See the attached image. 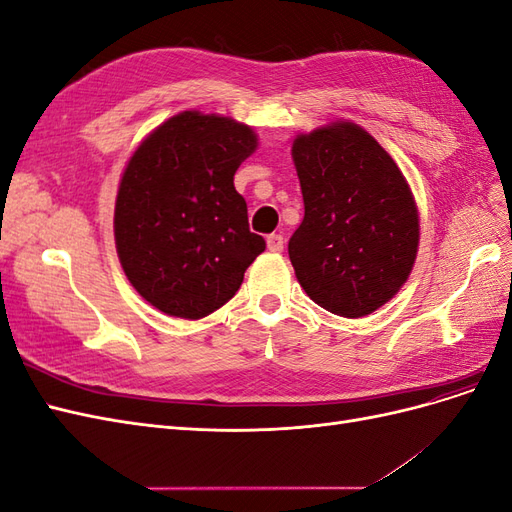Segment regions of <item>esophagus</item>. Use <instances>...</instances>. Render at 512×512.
I'll return each mask as SVG.
<instances>
[{
    "mask_svg": "<svg viewBox=\"0 0 512 512\" xmlns=\"http://www.w3.org/2000/svg\"><path fill=\"white\" fill-rule=\"evenodd\" d=\"M267 247L271 252H282L284 250V237L282 235H269L267 237Z\"/></svg>",
    "mask_w": 512,
    "mask_h": 512,
    "instance_id": "obj_1",
    "label": "esophagus"
}]
</instances>
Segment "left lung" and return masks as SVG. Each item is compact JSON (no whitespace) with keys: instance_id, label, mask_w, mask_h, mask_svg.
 <instances>
[{"instance_id":"1","label":"left lung","mask_w":512,"mask_h":512,"mask_svg":"<svg viewBox=\"0 0 512 512\" xmlns=\"http://www.w3.org/2000/svg\"><path fill=\"white\" fill-rule=\"evenodd\" d=\"M305 215L288 241L307 297L361 318L406 284L418 250V211L406 177L371 134L335 121L292 143Z\"/></svg>"}]
</instances>
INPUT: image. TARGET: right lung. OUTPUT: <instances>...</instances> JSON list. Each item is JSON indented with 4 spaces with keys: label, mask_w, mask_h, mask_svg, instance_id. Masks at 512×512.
Segmentation results:
<instances>
[{
    "label": "right lung",
    "mask_w": 512,
    "mask_h": 512,
    "mask_svg": "<svg viewBox=\"0 0 512 512\" xmlns=\"http://www.w3.org/2000/svg\"><path fill=\"white\" fill-rule=\"evenodd\" d=\"M256 147L250 126L183 111L132 153L117 192L115 243L130 284L160 312L209 316L265 252L232 183Z\"/></svg>",
    "instance_id": "add662e5"
}]
</instances>
